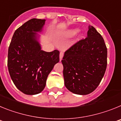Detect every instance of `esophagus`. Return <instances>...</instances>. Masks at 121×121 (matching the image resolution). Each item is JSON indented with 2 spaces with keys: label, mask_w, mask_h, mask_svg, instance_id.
I'll return each mask as SVG.
<instances>
[{
  "label": "esophagus",
  "mask_w": 121,
  "mask_h": 121,
  "mask_svg": "<svg viewBox=\"0 0 121 121\" xmlns=\"http://www.w3.org/2000/svg\"><path fill=\"white\" fill-rule=\"evenodd\" d=\"M63 56H64V53H63L62 51H60V54H59V57H60V60H61L62 59Z\"/></svg>",
  "instance_id": "1"
}]
</instances>
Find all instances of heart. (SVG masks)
Masks as SVG:
<instances>
[{
  "label": "heart",
  "mask_w": 121,
  "mask_h": 121,
  "mask_svg": "<svg viewBox=\"0 0 121 121\" xmlns=\"http://www.w3.org/2000/svg\"><path fill=\"white\" fill-rule=\"evenodd\" d=\"M78 31H79L78 29H71V30L67 31L65 33V35L67 36H73V35H76V34L78 32Z\"/></svg>",
  "instance_id": "1"
}]
</instances>
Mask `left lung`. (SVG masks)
I'll list each match as a JSON object with an SVG mask.
<instances>
[{
    "instance_id": "obj_1",
    "label": "left lung",
    "mask_w": 121,
    "mask_h": 121,
    "mask_svg": "<svg viewBox=\"0 0 121 121\" xmlns=\"http://www.w3.org/2000/svg\"><path fill=\"white\" fill-rule=\"evenodd\" d=\"M87 37L64 53L62 63L66 88L74 94L86 95L98 86L107 65V48L103 37L92 26Z\"/></svg>"
}]
</instances>
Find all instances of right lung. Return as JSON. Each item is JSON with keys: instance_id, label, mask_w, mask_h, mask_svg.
<instances>
[{"instance_id": "right-lung-1", "label": "right lung", "mask_w": 121, "mask_h": 121, "mask_svg": "<svg viewBox=\"0 0 121 121\" xmlns=\"http://www.w3.org/2000/svg\"><path fill=\"white\" fill-rule=\"evenodd\" d=\"M45 19H31L15 31L8 48V68L13 82L25 95L43 91L47 79L56 64L59 51L41 50L37 33L42 30Z\"/></svg>"}]
</instances>
